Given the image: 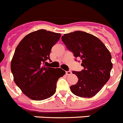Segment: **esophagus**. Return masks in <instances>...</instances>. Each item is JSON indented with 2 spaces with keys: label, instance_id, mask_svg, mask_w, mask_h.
<instances>
[{
  "label": "esophagus",
  "instance_id": "obj_1",
  "mask_svg": "<svg viewBox=\"0 0 123 123\" xmlns=\"http://www.w3.org/2000/svg\"><path fill=\"white\" fill-rule=\"evenodd\" d=\"M71 74H72V73L71 71H66V74L67 75H71Z\"/></svg>",
  "mask_w": 123,
  "mask_h": 123
}]
</instances>
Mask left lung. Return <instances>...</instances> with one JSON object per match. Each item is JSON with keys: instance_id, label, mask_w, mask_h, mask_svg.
<instances>
[{"instance_id": "8db88e82", "label": "left lung", "mask_w": 123, "mask_h": 123, "mask_svg": "<svg viewBox=\"0 0 123 123\" xmlns=\"http://www.w3.org/2000/svg\"><path fill=\"white\" fill-rule=\"evenodd\" d=\"M62 40L75 58H80L84 67L81 71H73L79 80L70 86L71 91L81 98H92L110 79L113 66L110 52L99 38L85 31L65 34Z\"/></svg>"}]
</instances>
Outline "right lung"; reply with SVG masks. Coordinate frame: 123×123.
Segmentation results:
<instances>
[{"mask_svg":"<svg viewBox=\"0 0 123 123\" xmlns=\"http://www.w3.org/2000/svg\"><path fill=\"white\" fill-rule=\"evenodd\" d=\"M60 33L41 29L30 33L20 41L11 62L14 81L22 93L35 101L54 95L58 79L65 71L61 68L46 67L52 48Z\"/></svg>","mask_w":123,"mask_h":123,"instance_id":"add662e5","label":"right lung"}]
</instances>
